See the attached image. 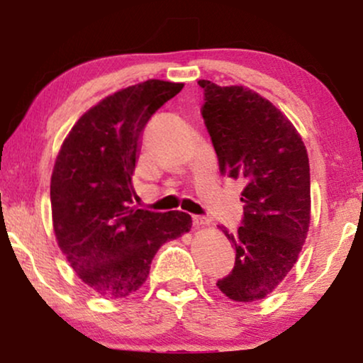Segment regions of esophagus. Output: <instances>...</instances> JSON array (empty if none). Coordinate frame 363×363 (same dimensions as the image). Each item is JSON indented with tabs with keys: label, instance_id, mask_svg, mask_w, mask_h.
Returning <instances> with one entry per match:
<instances>
[{
	"label": "esophagus",
	"instance_id": "1",
	"mask_svg": "<svg viewBox=\"0 0 363 363\" xmlns=\"http://www.w3.org/2000/svg\"><path fill=\"white\" fill-rule=\"evenodd\" d=\"M193 220V226L195 228H201V226H206L208 223H210V220H208V218H205V216H198V215H195L191 218Z\"/></svg>",
	"mask_w": 363,
	"mask_h": 363
}]
</instances>
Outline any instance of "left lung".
Returning <instances> with one entry per match:
<instances>
[{"mask_svg": "<svg viewBox=\"0 0 363 363\" xmlns=\"http://www.w3.org/2000/svg\"><path fill=\"white\" fill-rule=\"evenodd\" d=\"M198 84L221 175L245 183L241 226L235 233L221 228L236 251L235 267L216 286L233 301H261L289 274L309 231L307 150L284 113L259 94Z\"/></svg>", "mask_w": 363, "mask_h": 363, "instance_id": "1", "label": "left lung"}]
</instances>
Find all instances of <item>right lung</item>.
Here are the masks:
<instances>
[{
	"label": "right lung",
	"instance_id": "right-lung-1",
	"mask_svg": "<svg viewBox=\"0 0 363 363\" xmlns=\"http://www.w3.org/2000/svg\"><path fill=\"white\" fill-rule=\"evenodd\" d=\"M182 89L150 79L112 94L79 118L56 158L51 206L57 245L77 276L108 299L135 292L163 242L191 228L183 211L133 206L143 128Z\"/></svg>",
	"mask_w": 363,
	"mask_h": 363
}]
</instances>
